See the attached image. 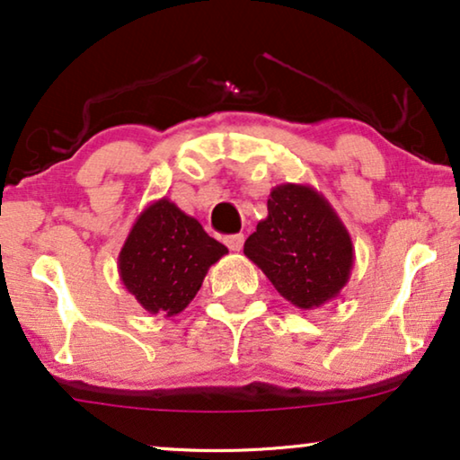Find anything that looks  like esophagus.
Wrapping results in <instances>:
<instances>
[{
    "instance_id": "1",
    "label": "esophagus",
    "mask_w": 460,
    "mask_h": 460,
    "mask_svg": "<svg viewBox=\"0 0 460 460\" xmlns=\"http://www.w3.org/2000/svg\"><path fill=\"white\" fill-rule=\"evenodd\" d=\"M224 243L228 244L230 251H241L243 244H244V236L243 234H230L224 238Z\"/></svg>"
}]
</instances>
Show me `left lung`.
<instances>
[{
    "label": "left lung",
    "mask_w": 460,
    "mask_h": 460,
    "mask_svg": "<svg viewBox=\"0 0 460 460\" xmlns=\"http://www.w3.org/2000/svg\"><path fill=\"white\" fill-rule=\"evenodd\" d=\"M244 255L299 310L339 297L354 268V244L332 205L310 184H280Z\"/></svg>",
    "instance_id": "1"
}]
</instances>
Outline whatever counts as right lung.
I'll return each mask as SVG.
<instances>
[{"label": "right lung", "instance_id": "1", "mask_svg": "<svg viewBox=\"0 0 460 460\" xmlns=\"http://www.w3.org/2000/svg\"><path fill=\"white\" fill-rule=\"evenodd\" d=\"M226 253L199 219L163 197L136 217L117 266L123 287L144 310L172 318L186 310L209 268Z\"/></svg>", "mask_w": 460, "mask_h": 460}]
</instances>
